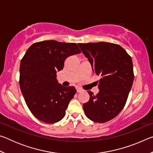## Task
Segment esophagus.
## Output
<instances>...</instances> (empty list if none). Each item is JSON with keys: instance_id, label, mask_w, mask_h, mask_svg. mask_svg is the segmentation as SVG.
I'll return each mask as SVG.
<instances>
[{"instance_id": "obj_1", "label": "esophagus", "mask_w": 153, "mask_h": 153, "mask_svg": "<svg viewBox=\"0 0 153 153\" xmlns=\"http://www.w3.org/2000/svg\"><path fill=\"white\" fill-rule=\"evenodd\" d=\"M76 90H77V92H81L82 91V90L81 88H77Z\"/></svg>"}]
</instances>
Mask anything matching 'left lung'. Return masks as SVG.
<instances>
[{"instance_id":"1","label":"left lung","mask_w":153,"mask_h":153,"mask_svg":"<svg viewBox=\"0 0 153 153\" xmlns=\"http://www.w3.org/2000/svg\"><path fill=\"white\" fill-rule=\"evenodd\" d=\"M78 45L94 74L101 77L97 82L98 94L88 91L90 99L83 105L84 113L94 122H107L115 118L126 105L134 78L132 60L116 44L100 42Z\"/></svg>"}]
</instances>
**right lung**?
<instances>
[{"instance_id":"right-lung-1","label":"right lung","mask_w":153,"mask_h":153,"mask_svg":"<svg viewBox=\"0 0 153 153\" xmlns=\"http://www.w3.org/2000/svg\"><path fill=\"white\" fill-rule=\"evenodd\" d=\"M81 53L76 43L45 40L33 44L22 58L19 86L33 115L46 123L61 121L76 93L74 86L65 87L56 80L65 59Z\"/></svg>"}]
</instances>
